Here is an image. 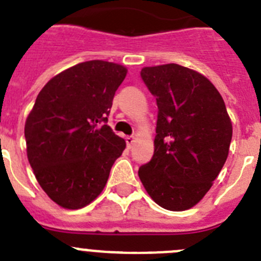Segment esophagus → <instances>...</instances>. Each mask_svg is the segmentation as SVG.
Instances as JSON below:
<instances>
[{
    "mask_svg": "<svg viewBox=\"0 0 261 261\" xmlns=\"http://www.w3.org/2000/svg\"><path fill=\"white\" fill-rule=\"evenodd\" d=\"M135 140H136V138L133 137V136H128V137L125 138V141H126V146H128V149H132L133 143H135Z\"/></svg>",
    "mask_w": 261,
    "mask_h": 261,
    "instance_id": "esophagus-1",
    "label": "esophagus"
}]
</instances>
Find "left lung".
<instances>
[{"instance_id": "obj_1", "label": "left lung", "mask_w": 261, "mask_h": 261, "mask_svg": "<svg viewBox=\"0 0 261 261\" xmlns=\"http://www.w3.org/2000/svg\"><path fill=\"white\" fill-rule=\"evenodd\" d=\"M141 79L156 98L154 155L138 176L156 204L185 211L211 189L226 162L231 123L214 84L180 64L145 67Z\"/></svg>"}]
</instances>
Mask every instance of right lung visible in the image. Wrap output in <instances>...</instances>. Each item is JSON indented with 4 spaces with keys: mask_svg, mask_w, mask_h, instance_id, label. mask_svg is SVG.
I'll return each mask as SVG.
<instances>
[{
    "mask_svg": "<svg viewBox=\"0 0 261 261\" xmlns=\"http://www.w3.org/2000/svg\"><path fill=\"white\" fill-rule=\"evenodd\" d=\"M125 67L79 63L38 93L24 126L27 156L38 184L61 207L77 210L101 194L125 141L107 125Z\"/></svg>",
    "mask_w": 261,
    "mask_h": 261,
    "instance_id": "1",
    "label": "right lung"
}]
</instances>
